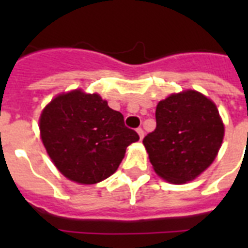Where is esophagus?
<instances>
[{
	"mask_svg": "<svg viewBox=\"0 0 248 248\" xmlns=\"http://www.w3.org/2000/svg\"><path fill=\"white\" fill-rule=\"evenodd\" d=\"M136 132H138V135H139L140 140H143V138H144V131H143V128H138V130H136Z\"/></svg>",
	"mask_w": 248,
	"mask_h": 248,
	"instance_id": "34e87169",
	"label": "esophagus"
}]
</instances>
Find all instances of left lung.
<instances>
[{"label":"left lung","instance_id":"1","mask_svg":"<svg viewBox=\"0 0 248 248\" xmlns=\"http://www.w3.org/2000/svg\"><path fill=\"white\" fill-rule=\"evenodd\" d=\"M157 127L143 140L155 172L170 184H185L215 161L224 122L214 101L196 90L171 93L155 108Z\"/></svg>","mask_w":248,"mask_h":248}]
</instances>
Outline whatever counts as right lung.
<instances>
[{"label":"right lung","instance_id":"add662e5","mask_svg":"<svg viewBox=\"0 0 248 248\" xmlns=\"http://www.w3.org/2000/svg\"><path fill=\"white\" fill-rule=\"evenodd\" d=\"M38 126L58 171L82 185L97 184L113 175L126 148L139 140L108 101L81 89L56 95L42 109Z\"/></svg>","mask_w":248,"mask_h":248}]
</instances>
